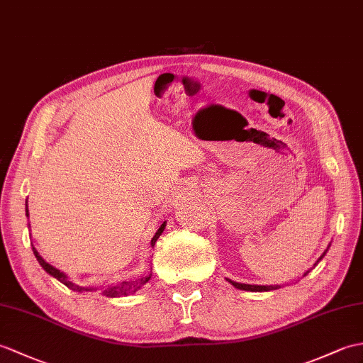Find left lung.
I'll list each match as a JSON object with an SVG mask.
<instances>
[{
  "label": "left lung",
  "mask_w": 363,
  "mask_h": 363,
  "mask_svg": "<svg viewBox=\"0 0 363 363\" xmlns=\"http://www.w3.org/2000/svg\"><path fill=\"white\" fill-rule=\"evenodd\" d=\"M330 246H331V242H330ZM330 246L326 247V250L323 252L322 255H320V258L315 261V264H314V267L320 263V261L323 259V257L326 255V252H328V249H330ZM311 272V269L309 271H306L305 274H303V277H306L308 274ZM227 281H229L233 288H237V289H240V291H250V292H267V291H274V289H278V288H281L280 284H275V286H261V284H246V283H237V281H232L230 278H225Z\"/></svg>",
  "instance_id": "8db88e82"
}]
</instances>
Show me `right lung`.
<instances>
[{
  "mask_svg": "<svg viewBox=\"0 0 363 363\" xmlns=\"http://www.w3.org/2000/svg\"><path fill=\"white\" fill-rule=\"evenodd\" d=\"M26 216L29 218L28 201H26ZM165 225H167V221H164V223L161 224V227H159L157 232L155 233V237L151 238V246H153V247H155V244H156L157 238L162 235V232H164V229H165ZM28 227H30V224H28ZM32 250H33V255H35V258H37V261L40 263V266L43 267L45 271H46L50 277H54L55 280L63 283V284L67 286V288H69V289H72V291H75V292H92V291H97V289H99V286H97V288H82V286H77L75 283H72V281L69 280V277H67L65 272H62L60 269H57V267H54L52 264H49L48 261L38 254V250H37L35 247H33V246H32ZM151 274H153V269H151L150 272L143 274V275L139 277V278H134V280H130V281H119V283H116V284L104 286V288L100 289V292H102V296L111 297V298L130 296V294L138 292L143 284H147V283L151 280Z\"/></svg>",
  "mask_w": 363,
  "mask_h": 363,
  "instance_id": "obj_1",
  "label": "right lung"
}]
</instances>
